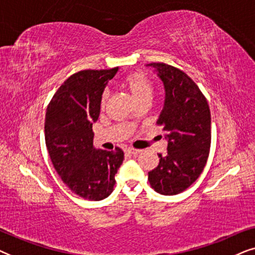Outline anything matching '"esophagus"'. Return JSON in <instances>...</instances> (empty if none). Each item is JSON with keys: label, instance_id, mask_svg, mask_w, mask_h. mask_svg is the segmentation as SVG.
Listing matches in <instances>:
<instances>
[{"label": "esophagus", "instance_id": "34e87169", "mask_svg": "<svg viewBox=\"0 0 255 255\" xmlns=\"http://www.w3.org/2000/svg\"><path fill=\"white\" fill-rule=\"evenodd\" d=\"M125 153L128 155H132V156H137L139 153H140V151L139 149H134V148H127L125 149Z\"/></svg>", "mask_w": 255, "mask_h": 255}]
</instances>
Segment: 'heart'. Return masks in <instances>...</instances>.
<instances>
[{"instance_id": "1", "label": "heart", "mask_w": 255, "mask_h": 255, "mask_svg": "<svg viewBox=\"0 0 255 255\" xmlns=\"http://www.w3.org/2000/svg\"><path fill=\"white\" fill-rule=\"evenodd\" d=\"M121 86L128 92L135 103L142 99H149L152 95V83L147 75L142 72H133L125 76L121 81ZM107 94L102 97V104L106 103Z\"/></svg>"}]
</instances>
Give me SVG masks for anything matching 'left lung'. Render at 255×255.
I'll return each mask as SVG.
<instances>
[{
  "mask_svg": "<svg viewBox=\"0 0 255 255\" xmlns=\"http://www.w3.org/2000/svg\"><path fill=\"white\" fill-rule=\"evenodd\" d=\"M147 66L163 83L165 101L156 124L166 132L167 154H159V165L148 172L153 189L176 195L198 179L207 163L211 144L209 104L196 83L173 66L153 62Z\"/></svg>",
  "mask_w": 255,
  "mask_h": 255,
  "instance_id": "1",
  "label": "left lung"
}]
</instances>
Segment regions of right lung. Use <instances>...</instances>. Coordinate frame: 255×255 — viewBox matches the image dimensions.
<instances>
[{
  "label": "right lung",
  "mask_w": 255,
  "mask_h": 255,
  "mask_svg": "<svg viewBox=\"0 0 255 255\" xmlns=\"http://www.w3.org/2000/svg\"><path fill=\"white\" fill-rule=\"evenodd\" d=\"M118 68L81 71L54 94L45 117V142L58 175L73 193L101 201L113 193L124 153L97 149L93 124L99 120L102 95Z\"/></svg>",
  "instance_id": "obj_1"
}]
</instances>
